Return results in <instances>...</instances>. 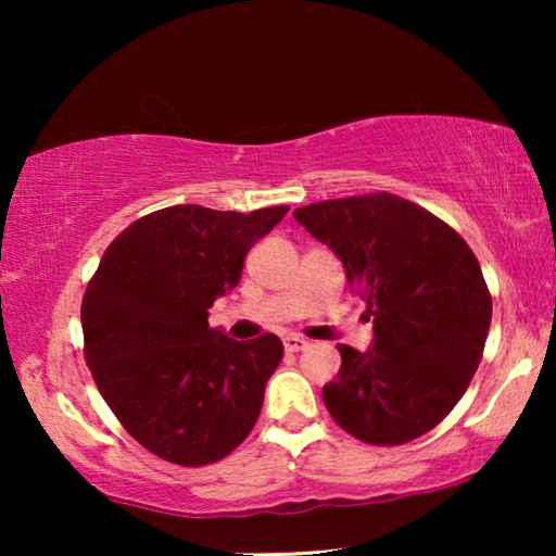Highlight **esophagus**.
Segmentation results:
<instances>
[{"label":"esophagus","instance_id":"34e87169","mask_svg":"<svg viewBox=\"0 0 556 556\" xmlns=\"http://www.w3.org/2000/svg\"><path fill=\"white\" fill-rule=\"evenodd\" d=\"M283 346H286V352H303V349L308 346V341L301 339V337H295V333H291V337L283 339Z\"/></svg>","mask_w":556,"mask_h":556}]
</instances>
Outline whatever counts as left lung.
I'll list each match as a JSON object with an SVG mask.
<instances>
[{
  "label": "left lung",
  "instance_id": "left-lung-1",
  "mask_svg": "<svg viewBox=\"0 0 556 556\" xmlns=\"http://www.w3.org/2000/svg\"><path fill=\"white\" fill-rule=\"evenodd\" d=\"M293 217L344 263L375 321L367 352L339 344L324 402L349 435L402 445L435 428L468 390L491 326V293L468 242L390 192L326 200Z\"/></svg>",
  "mask_w": 556,
  "mask_h": 556
}]
</instances>
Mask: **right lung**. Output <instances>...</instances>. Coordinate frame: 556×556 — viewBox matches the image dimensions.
Here are the masks:
<instances>
[{
    "mask_svg": "<svg viewBox=\"0 0 556 556\" xmlns=\"http://www.w3.org/2000/svg\"><path fill=\"white\" fill-rule=\"evenodd\" d=\"M286 212L156 210L111 242L90 278L80 306L88 369L128 435L159 458L210 466L253 430L283 344L276 333L225 337L207 308L240 283L248 250Z\"/></svg>",
    "mask_w": 556,
    "mask_h": 556,
    "instance_id": "add662e5",
    "label": "right lung"
}]
</instances>
